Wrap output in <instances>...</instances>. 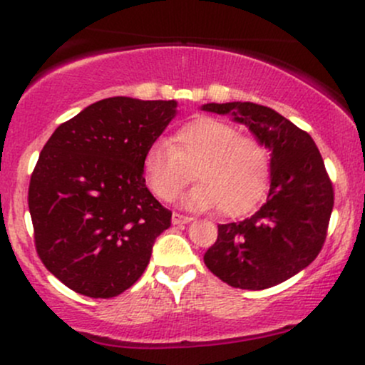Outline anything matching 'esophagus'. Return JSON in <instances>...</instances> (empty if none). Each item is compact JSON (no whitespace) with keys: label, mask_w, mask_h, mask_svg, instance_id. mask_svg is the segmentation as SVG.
I'll list each match as a JSON object with an SVG mask.
<instances>
[{"label":"esophagus","mask_w":365,"mask_h":365,"mask_svg":"<svg viewBox=\"0 0 365 365\" xmlns=\"http://www.w3.org/2000/svg\"><path fill=\"white\" fill-rule=\"evenodd\" d=\"M190 220H192L190 216L180 215V212H173V216H171V223H173V225H185Z\"/></svg>","instance_id":"esophagus-1"}]
</instances>
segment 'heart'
<instances>
[{"label": "heart", "instance_id": "b5f03b06", "mask_svg": "<svg viewBox=\"0 0 365 365\" xmlns=\"http://www.w3.org/2000/svg\"><path fill=\"white\" fill-rule=\"evenodd\" d=\"M149 190L170 202L192 182H199L185 202L195 209L220 207L225 216H242L257 206L271 175L269 153L261 140L238 133L233 125L199 116L156 142L142 158Z\"/></svg>", "mask_w": 365, "mask_h": 365}]
</instances>
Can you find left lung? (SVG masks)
<instances>
[{"label": "left lung", "instance_id": "left-lung-1", "mask_svg": "<svg viewBox=\"0 0 365 365\" xmlns=\"http://www.w3.org/2000/svg\"><path fill=\"white\" fill-rule=\"evenodd\" d=\"M202 110L245 123L271 153L266 204L240 223L217 225L204 264L221 282L242 290H266L307 267L328 235L334 190L312 137L267 106L204 104Z\"/></svg>", "mask_w": 365, "mask_h": 365}]
</instances>
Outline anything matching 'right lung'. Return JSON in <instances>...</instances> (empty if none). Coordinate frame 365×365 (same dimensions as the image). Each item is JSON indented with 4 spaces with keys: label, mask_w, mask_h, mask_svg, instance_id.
<instances>
[{
    "label": "right lung",
    "mask_w": 365,
    "mask_h": 365,
    "mask_svg": "<svg viewBox=\"0 0 365 365\" xmlns=\"http://www.w3.org/2000/svg\"><path fill=\"white\" fill-rule=\"evenodd\" d=\"M175 113V101L108 98L46 142L29 183V211L37 255L70 290L111 299L148 267L171 211L145 185L142 158Z\"/></svg>",
    "instance_id": "add662e5"
}]
</instances>
